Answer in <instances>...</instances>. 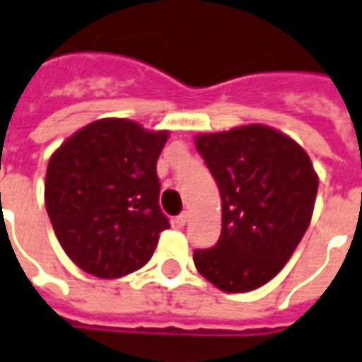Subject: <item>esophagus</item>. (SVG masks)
Here are the masks:
<instances>
[{
    "label": "esophagus",
    "mask_w": 362,
    "mask_h": 362,
    "mask_svg": "<svg viewBox=\"0 0 362 362\" xmlns=\"http://www.w3.org/2000/svg\"><path fill=\"white\" fill-rule=\"evenodd\" d=\"M173 223H175V225H177L179 229H181V227H185V223H187V214H179L177 217H175V219H173Z\"/></svg>",
    "instance_id": "obj_1"
}]
</instances>
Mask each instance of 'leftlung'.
Instances as JSON below:
<instances>
[{
    "label": "left lung",
    "mask_w": 362,
    "mask_h": 362,
    "mask_svg": "<svg viewBox=\"0 0 362 362\" xmlns=\"http://www.w3.org/2000/svg\"><path fill=\"white\" fill-rule=\"evenodd\" d=\"M194 143L221 194V236L194 250L198 273L233 294L263 286L309 227L319 189L313 164L296 141L257 124Z\"/></svg>",
    "instance_id": "obj_1"
}]
</instances>
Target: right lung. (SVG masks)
Returning a JSON list of instances; mask_svg holds the SVG:
<instances>
[{
	"label": "right lung",
	"mask_w": 362,
	"mask_h": 362,
	"mask_svg": "<svg viewBox=\"0 0 362 362\" xmlns=\"http://www.w3.org/2000/svg\"><path fill=\"white\" fill-rule=\"evenodd\" d=\"M168 132L132 119H97L51 156L45 208L62 250L80 269L118 279L145 265L170 227L156 162Z\"/></svg>",
	"instance_id": "1"
}]
</instances>
